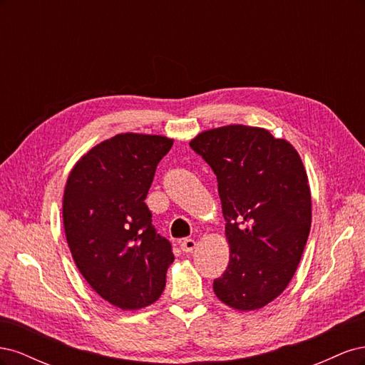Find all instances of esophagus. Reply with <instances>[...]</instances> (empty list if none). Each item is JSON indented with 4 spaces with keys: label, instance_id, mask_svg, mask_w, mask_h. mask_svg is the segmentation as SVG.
Returning <instances> with one entry per match:
<instances>
[{
    "label": "esophagus",
    "instance_id": "1",
    "mask_svg": "<svg viewBox=\"0 0 365 365\" xmlns=\"http://www.w3.org/2000/svg\"><path fill=\"white\" fill-rule=\"evenodd\" d=\"M195 247H196V242L193 239H184L181 242L182 252H192L195 250Z\"/></svg>",
    "mask_w": 365,
    "mask_h": 365
}]
</instances>
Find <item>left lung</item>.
<instances>
[{"label": "left lung", "instance_id": "obj_1", "mask_svg": "<svg viewBox=\"0 0 365 365\" xmlns=\"http://www.w3.org/2000/svg\"><path fill=\"white\" fill-rule=\"evenodd\" d=\"M190 148L216 175L227 222L230 262L215 294L237 311H256L289 284L311 231L302 158L289 141L244 125L201 132Z\"/></svg>", "mask_w": 365, "mask_h": 365}]
</instances>
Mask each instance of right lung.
Returning a JSON list of instances; mask_svg holds the SVG:
<instances>
[{"label":"right lung","instance_id":"obj_1","mask_svg":"<svg viewBox=\"0 0 365 365\" xmlns=\"http://www.w3.org/2000/svg\"><path fill=\"white\" fill-rule=\"evenodd\" d=\"M173 140L118 134L74 164L63 190L62 217L71 256L103 300L123 311L157 302L173 262L145 200Z\"/></svg>","mask_w":365,"mask_h":365}]
</instances>
